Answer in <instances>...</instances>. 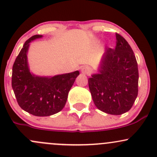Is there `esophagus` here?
Returning a JSON list of instances; mask_svg holds the SVG:
<instances>
[{
	"label": "esophagus",
	"mask_w": 157,
	"mask_h": 157,
	"mask_svg": "<svg viewBox=\"0 0 157 157\" xmlns=\"http://www.w3.org/2000/svg\"><path fill=\"white\" fill-rule=\"evenodd\" d=\"M91 69L88 66H83L81 68V72L83 75H89L90 73Z\"/></svg>",
	"instance_id": "1"
}]
</instances>
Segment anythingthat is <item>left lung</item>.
Listing matches in <instances>:
<instances>
[{
	"label": "left lung",
	"instance_id": "1",
	"mask_svg": "<svg viewBox=\"0 0 157 157\" xmlns=\"http://www.w3.org/2000/svg\"><path fill=\"white\" fill-rule=\"evenodd\" d=\"M115 36V48H106L98 73L91 75L88 82L96 107L118 115L131 109L136 99L139 71L130 44L119 34Z\"/></svg>",
	"mask_w": 157,
	"mask_h": 157
}]
</instances>
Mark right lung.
Segmentation results:
<instances>
[{"label":"right lung","instance_id":"1","mask_svg":"<svg viewBox=\"0 0 157 157\" xmlns=\"http://www.w3.org/2000/svg\"><path fill=\"white\" fill-rule=\"evenodd\" d=\"M42 37L35 35L26 41L13 64L12 75V87L20 107L40 117L54 115L64 108L71 88L80 75L79 71L49 77L32 73L27 60L30 43Z\"/></svg>","mask_w":157,"mask_h":157}]
</instances>
